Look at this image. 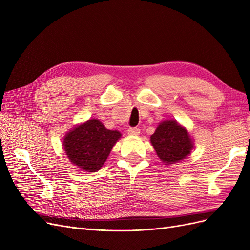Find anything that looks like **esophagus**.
I'll use <instances>...</instances> for the list:
<instances>
[{
	"label": "esophagus",
	"mask_w": 250,
	"mask_h": 250,
	"mask_svg": "<svg viewBox=\"0 0 250 250\" xmlns=\"http://www.w3.org/2000/svg\"><path fill=\"white\" fill-rule=\"evenodd\" d=\"M127 132L129 135H138V134H140L141 130L138 127H132V128H129V129L127 130Z\"/></svg>",
	"instance_id": "obj_1"
}]
</instances>
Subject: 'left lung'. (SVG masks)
<instances>
[{"label": "left lung", "mask_w": 250, "mask_h": 250, "mask_svg": "<svg viewBox=\"0 0 250 250\" xmlns=\"http://www.w3.org/2000/svg\"><path fill=\"white\" fill-rule=\"evenodd\" d=\"M151 143L163 163L174 164L190 154L193 143L190 135L176 121H164L151 135Z\"/></svg>", "instance_id": "obj_1"}]
</instances>
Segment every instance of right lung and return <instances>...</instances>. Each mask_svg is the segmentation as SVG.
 Listing matches in <instances>:
<instances>
[{"instance_id":"right-lung-1","label":"right lung","mask_w":250,"mask_h":250,"mask_svg":"<svg viewBox=\"0 0 250 250\" xmlns=\"http://www.w3.org/2000/svg\"><path fill=\"white\" fill-rule=\"evenodd\" d=\"M119 138V131L108 130L99 120L93 119L67 133L63 147L74 165L86 172H96L101 169Z\"/></svg>"}]
</instances>
